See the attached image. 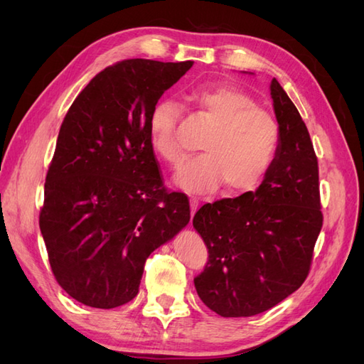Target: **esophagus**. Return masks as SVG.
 Segmentation results:
<instances>
[{"instance_id": "esophagus-1", "label": "esophagus", "mask_w": 364, "mask_h": 364, "mask_svg": "<svg viewBox=\"0 0 364 364\" xmlns=\"http://www.w3.org/2000/svg\"><path fill=\"white\" fill-rule=\"evenodd\" d=\"M197 208H199V200L196 199V197H191L190 199V209H191V218L194 217V214H196V211H197Z\"/></svg>"}]
</instances>
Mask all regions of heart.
Wrapping results in <instances>:
<instances>
[{"label":"heart","instance_id":"heart-1","mask_svg":"<svg viewBox=\"0 0 364 364\" xmlns=\"http://www.w3.org/2000/svg\"><path fill=\"white\" fill-rule=\"evenodd\" d=\"M185 98L211 129L200 142L203 153L182 165L174 183L196 194L214 191L222 183L229 193L255 188L272 167L279 147V126L274 118L237 86L200 87ZM179 115V105L167 98L156 103L149 117L150 147L168 164L181 159L176 141Z\"/></svg>","mask_w":364,"mask_h":364}]
</instances>
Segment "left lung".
Segmentation results:
<instances>
[{
	"label": "left lung",
	"mask_w": 364,
	"mask_h": 364,
	"mask_svg": "<svg viewBox=\"0 0 364 364\" xmlns=\"http://www.w3.org/2000/svg\"><path fill=\"white\" fill-rule=\"evenodd\" d=\"M277 156L255 191L203 205L193 226L209 259L194 278L202 302L223 317L270 310L301 287L322 229L318 167L306 126L277 79Z\"/></svg>",
	"instance_id": "obj_1"
}]
</instances>
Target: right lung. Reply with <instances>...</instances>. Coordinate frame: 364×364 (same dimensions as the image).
Segmentation results:
<instances>
[{
	"instance_id": "add662e5",
	"label": "right lung",
	"mask_w": 364,
	"mask_h": 364,
	"mask_svg": "<svg viewBox=\"0 0 364 364\" xmlns=\"http://www.w3.org/2000/svg\"><path fill=\"white\" fill-rule=\"evenodd\" d=\"M191 67L118 62L98 73L65 115L39 226L54 278L87 306L109 310L134 299L150 253L190 222L188 197L162 183L149 117Z\"/></svg>"
}]
</instances>
